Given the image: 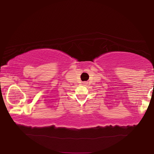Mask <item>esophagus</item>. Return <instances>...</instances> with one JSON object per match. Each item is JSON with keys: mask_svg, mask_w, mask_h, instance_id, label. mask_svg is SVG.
I'll return each mask as SVG.
<instances>
[{"mask_svg": "<svg viewBox=\"0 0 154 154\" xmlns=\"http://www.w3.org/2000/svg\"><path fill=\"white\" fill-rule=\"evenodd\" d=\"M84 84H86V83H84Z\"/></svg>", "mask_w": 154, "mask_h": 154, "instance_id": "esophagus-1", "label": "esophagus"}]
</instances>
